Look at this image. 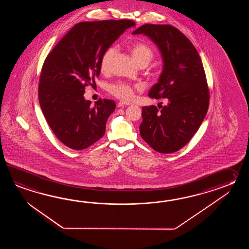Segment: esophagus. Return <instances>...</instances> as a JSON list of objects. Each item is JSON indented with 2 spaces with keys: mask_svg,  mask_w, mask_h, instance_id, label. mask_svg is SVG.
<instances>
[{
  "mask_svg": "<svg viewBox=\"0 0 249 249\" xmlns=\"http://www.w3.org/2000/svg\"><path fill=\"white\" fill-rule=\"evenodd\" d=\"M132 105V103L127 102V101H119L118 102V107L130 106Z\"/></svg>",
  "mask_w": 249,
  "mask_h": 249,
  "instance_id": "esophagus-1",
  "label": "esophagus"
}]
</instances>
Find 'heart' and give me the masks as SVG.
<instances>
[{
  "instance_id": "obj_1",
  "label": "heart",
  "mask_w": 249,
  "mask_h": 249,
  "mask_svg": "<svg viewBox=\"0 0 249 249\" xmlns=\"http://www.w3.org/2000/svg\"><path fill=\"white\" fill-rule=\"evenodd\" d=\"M117 48L110 46L103 53L101 58V70L107 72L110 69L112 60L117 54ZM131 53L134 61L140 67H146L155 58V52L153 49L144 42H136L132 44ZM107 90L112 95L116 96L118 99L129 101L134 96L135 90H138L137 86L129 85L123 81H117L107 86Z\"/></svg>"
}]
</instances>
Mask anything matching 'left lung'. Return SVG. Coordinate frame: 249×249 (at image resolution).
<instances>
[{
	"instance_id": "obj_1",
	"label": "left lung",
	"mask_w": 249,
	"mask_h": 249,
	"mask_svg": "<svg viewBox=\"0 0 249 249\" xmlns=\"http://www.w3.org/2000/svg\"><path fill=\"white\" fill-rule=\"evenodd\" d=\"M132 34L150 38L164 59L148 96L167 104L143 107L141 136L159 153H174L191 141L207 115L210 93L201 59L191 41L171 25L145 24Z\"/></svg>"
}]
</instances>
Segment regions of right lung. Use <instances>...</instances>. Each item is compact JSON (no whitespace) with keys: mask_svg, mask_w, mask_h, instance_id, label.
Segmentation results:
<instances>
[{"mask_svg":"<svg viewBox=\"0 0 249 249\" xmlns=\"http://www.w3.org/2000/svg\"><path fill=\"white\" fill-rule=\"evenodd\" d=\"M132 20L81 22L74 25L48 54L42 65L38 98L53 133L67 147L82 150L98 142L116 108L112 100L94 105L84 97L86 86L101 73L103 53Z\"/></svg>","mask_w":249,"mask_h":249,"instance_id":"obj_1","label":"right lung"}]
</instances>
